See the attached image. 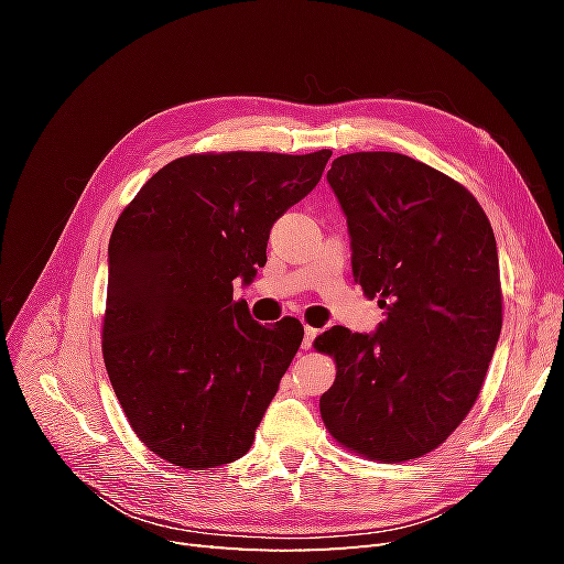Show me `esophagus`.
<instances>
[{
    "instance_id": "1",
    "label": "esophagus",
    "mask_w": 564,
    "mask_h": 564,
    "mask_svg": "<svg viewBox=\"0 0 564 564\" xmlns=\"http://www.w3.org/2000/svg\"><path fill=\"white\" fill-rule=\"evenodd\" d=\"M303 350H308L311 346H313V340H315V336H317V329L315 327H308V324H305V329H303Z\"/></svg>"
}]
</instances>
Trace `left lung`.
Instances as JSON below:
<instances>
[{
  "label": "left lung",
  "instance_id": "8db88e82",
  "mask_svg": "<svg viewBox=\"0 0 564 564\" xmlns=\"http://www.w3.org/2000/svg\"><path fill=\"white\" fill-rule=\"evenodd\" d=\"M327 181L352 278L386 319L373 336L315 338L336 362L319 414L340 447L402 464L437 449L480 395L503 322L497 240L464 185L400 152L340 155Z\"/></svg>",
  "mask_w": 564,
  "mask_h": 564
}]
</instances>
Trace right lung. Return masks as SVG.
<instances>
[{
    "instance_id": "add662e5",
    "label": "right lung",
    "mask_w": 564,
    "mask_h": 564,
    "mask_svg": "<svg viewBox=\"0 0 564 564\" xmlns=\"http://www.w3.org/2000/svg\"><path fill=\"white\" fill-rule=\"evenodd\" d=\"M332 150L195 152L162 166L119 214L108 259L104 360L135 437L204 470L245 456L303 340L232 301L265 265L275 220L319 183Z\"/></svg>"
}]
</instances>
